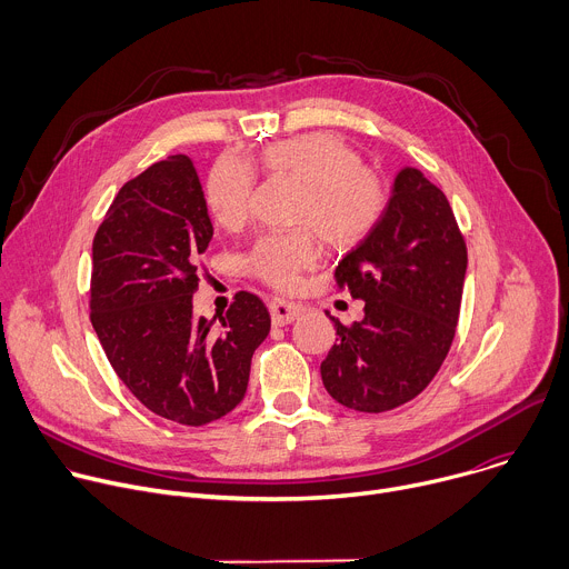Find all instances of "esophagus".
<instances>
[{"label":"esophagus","instance_id":"1","mask_svg":"<svg viewBox=\"0 0 569 569\" xmlns=\"http://www.w3.org/2000/svg\"><path fill=\"white\" fill-rule=\"evenodd\" d=\"M270 315H272V323L274 327H286V323L295 321L299 315H301V306L295 303V301H286V299H270Z\"/></svg>","mask_w":569,"mask_h":569}]
</instances>
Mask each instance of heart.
I'll return each mask as SVG.
<instances>
[{
    "label": "heart",
    "mask_w": 569,
    "mask_h": 569,
    "mask_svg": "<svg viewBox=\"0 0 569 569\" xmlns=\"http://www.w3.org/2000/svg\"><path fill=\"white\" fill-rule=\"evenodd\" d=\"M254 164L301 184L295 222L312 227L333 250H351L378 227L389 193L382 178L362 167V157L338 134L306 132L270 141ZM254 169L238 157H220L209 171L204 200L224 229L246 224L252 207ZM303 229L263 233L246 257V270L277 290L297 286L319 259L315 233Z\"/></svg>",
    "instance_id": "heart-1"
}]
</instances>
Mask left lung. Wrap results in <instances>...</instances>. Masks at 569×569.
<instances>
[{"label":"left lung","mask_w":569,"mask_h":569,"mask_svg":"<svg viewBox=\"0 0 569 569\" xmlns=\"http://www.w3.org/2000/svg\"><path fill=\"white\" fill-rule=\"evenodd\" d=\"M466 263L443 191L419 169H400L382 220L336 268L338 286L365 301L351 327L331 317L338 345L319 367L340 405L378 415L430 385L455 338Z\"/></svg>","instance_id":"left-lung-1"}]
</instances>
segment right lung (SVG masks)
<instances>
[{
  "label": "right lung",
  "instance_id": "right-lung-1",
  "mask_svg": "<svg viewBox=\"0 0 569 569\" xmlns=\"http://www.w3.org/2000/svg\"><path fill=\"white\" fill-rule=\"evenodd\" d=\"M211 236L193 161L173 154L121 187L92 246V327L112 369L150 412L193 428L242 400L270 333L252 292H238L218 323L193 317Z\"/></svg>",
  "mask_w": 569,
  "mask_h": 569
}]
</instances>
